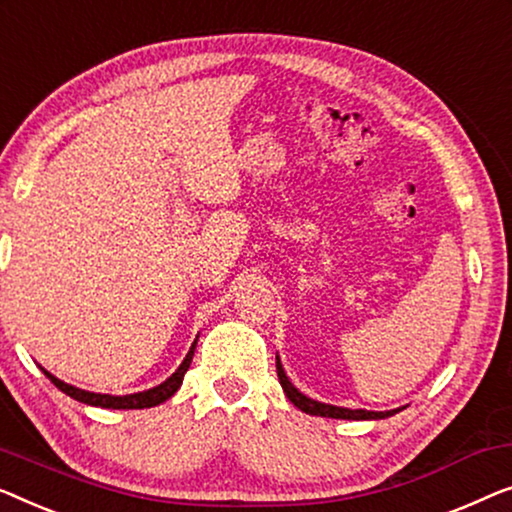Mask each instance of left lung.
<instances>
[{
    "label": "left lung",
    "instance_id": "left-lung-1",
    "mask_svg": "<svg viewBox=\"0 0 512 512\" xmlns=\"http://www.w3.org/2000/svg\"><path fill=\"white\" fill-rule=\"evenodd\" d=\"M276 371H278V380L280 385H283V392L287 394V399H290L294 406L299 410H304L308 415H320V417H334V420H385V417H392L397 415L401 408H394V410H364V408H343V406H331V403H322V401H315L311 397H306V394H301L297 387L292 385V380L287 378V373L283 369V364H280V357L276 355Z\"/></svg>",
    "mask_w": 512,
    "mask_h": 512
}]
</instances>
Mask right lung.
<instances>
[{"label": "right lung", "mask_w": 512, "mask_h": 512, "mask_svg": "<svg viewBox=\"0 0 512 512\" xmlns=\"http://www.w3.org/2000/svg\"><path fill=\"white\" fill-rule=\"evenodd\" d=\"M194 348H197V341L192 343L190 352H187L183 364L178 366V369L171 373V376L164 380V383L150 387V390H143V392H134V394H122V397H113V394H99V392H88V390H81V387L76 385H69L64 383V380L55 378L53 373L43 369V376L50 378V383H53L57 390H62L67 397L81 401V403H88V406H97V408H113V410H136V408H153V406H160L167 399L174 397L178 392V387H181L183 378H185V371L190 369L192 364V357H194Z\"/></svg>", "instance_id": "add662e5"}]
</instances>
